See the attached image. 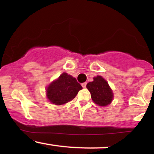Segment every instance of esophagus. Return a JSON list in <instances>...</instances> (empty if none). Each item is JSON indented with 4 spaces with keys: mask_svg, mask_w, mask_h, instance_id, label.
Here are the masks:
<instances>
[{
    "mask_svg": "<svg viewBox=\"0 0 154 154\" xmlns=\"http://www.w3.org/2000/svg\"><path fill=\"white\" fill-rule=\"evenodd\" d=\"M86 85H87V83L86 82H84V83H82V86L83 88H86Z\"/></svg>",
    "mask_w": 154,
    "mask_h": 154,
    "instance_id": "1",
    "label": "esophagus"
}]
</instances>
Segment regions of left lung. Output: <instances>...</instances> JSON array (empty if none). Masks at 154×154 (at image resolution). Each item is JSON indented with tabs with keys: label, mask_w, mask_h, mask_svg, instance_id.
<instances>
[{
	"label": "left lung",
	"mask_w": 154,
	"mask_h": 154,
	"mask_svg": "<svg viewBox=\"0 0 154 154\" xmlns=\"http://www.w3.org/2000/svg\"><path fill=\"white\" fill-rule=\"evenodd\" d=\"M86 87L91 93L92 100L98 106H106L112 101L113 92L109 83L101 76L95 77L93 82H88Z\"/></svg>",
	"instance_id": "1"
}]
</instances>
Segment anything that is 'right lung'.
<instances>
[{"label":"right lung","mask_w":154,"mask_h":154,"mask_svg":"<svg viewBox=\"0 0 154 154\" xmlns=\"http://www.w3.org/2000/svg\"><path fill=\"white\" fill-rule=\"evenodd\" d=\"M82 87L72 76L63 72L48 86L46 96L51 103L62 105L75 98Z\"/></svg>","instance_id":"add662e5"}]
</instances>
